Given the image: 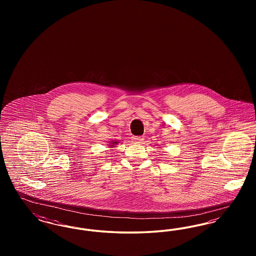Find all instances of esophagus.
I'll return each mask as SVG.
<instances>
[{
    "label": "esophagus",
    "instance_id": "34e87169",
    "mask_svg": "<svg viewBox=\"0 0 256 256\" xmlns=\"http://www.w3.org/2000/svg\"><path fill=\"white\" fill-rule=\"evenodd\" d=\"M144 140V138L142 136H134L132 137V141L134 143H142Z\"/></svg>",
    "mask_w": 256,
    "mask_h": 256
}]
</instances>
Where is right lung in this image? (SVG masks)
<instances>
[{"label":"right lung","instance_id":"obj_1","mask_svg":"<svg viewBox=\"0 0 256 256\" xmlns=\"http://www.w3.org/2000/svg\"><path fill=\"white\" fill-rule=\"evenodd\" d=\"M118 143H119L118 141H112V142H110V148H114V146H115V145H117Z\"/></svg>","mask_w":256,"mask_h":256}]
</instances>
